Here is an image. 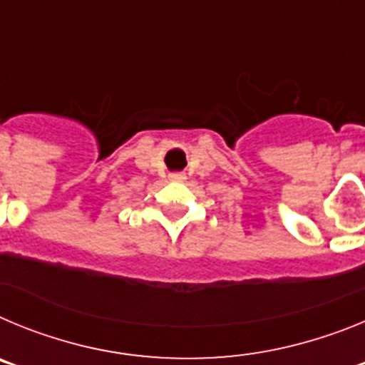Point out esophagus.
Here are the masks:
<instances>
[{"label": "esophagus", "mask_w": 365, "mask_h": 365, "mask_svg": "<svg viewBox=\"0 0 365 365\" xmlns=\"http://www.w3.org/2000/svg\"><path fill=\"white\" fill-rule=\"evenodd\" d=\"M186 179L185 173L180 172H175V173H170V180H175V182H182V180Z\"/></svg>", "instance_id": "1"}]
</instances>
